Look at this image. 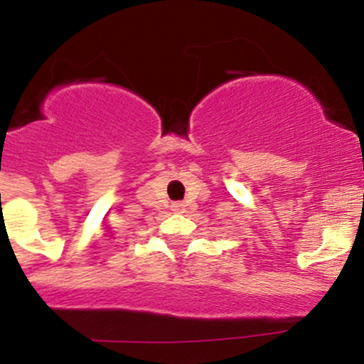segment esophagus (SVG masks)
<instances>
[{"mask_svg":"<svg viewBox=\"0 0 364 364\" xmlns=\"http://www.w3.org/2000/svg\"><path fill=\"white\" fill-rule=\"evenodd\" d=\"M172 211L183 213L185 211V204H183V202H174V204H172Z\"/></svg>","mask_w":364,"mask_h":364,"instance_id":"esophagus-1","label":"esophagus"}]
</instances>
